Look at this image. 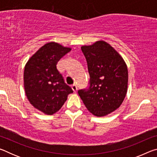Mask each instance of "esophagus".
Segmentation results:
<instances>
[{"instance_id":"1","label":"esophagus","mask_w":157,"mask_h":157,"mask_svg":"<svg viewBox=\"0 0 157 157\" xmlns=\"http://www.w3.org/2000/svg\"><path fill=\"white\" fill-rule=\"evenodd\" d=\"M71 88H72V89L73 90L74 92H76L77 90H78V87H77L76 84H73L72 86H71Z\"/></svg>"}]
</instances>
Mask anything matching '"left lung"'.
Here are the masks:
<instances>
[{
    "mask_svg": "<svg viewBox=\"0 0 157 157\" xmlns=\"http://www.w3.org/2000/svg\"><path fill=\"white\" fill-rule=\"evenodd\" d=\"M81 50L86 57L90 75L88 89L78 91L90 112L105 116L120 107L127 91L128 71L125 62L105 41H98Z\"/></svg>",
    "mask_w": 157,
    "mask_h": 157,
    "instance_id": "8db88e82",
    "label": "left lung"
}]
</instances>
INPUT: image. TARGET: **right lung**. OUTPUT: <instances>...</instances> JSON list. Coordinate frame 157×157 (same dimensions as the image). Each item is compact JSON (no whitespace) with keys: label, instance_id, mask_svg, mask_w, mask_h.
<instances>
[{"label":"right lung","instance_id":"obj_1","mask_svg":"<svg viewBox=\"0 0 157 157\" xmlns=\"http://www.w3.org/2000/svg\"><path fill=\"white\" fill-rule=\"evenodd\" d=\"M71 50V48L49 42L37 50L25 66L26 96L34 108L47 115L57 112L73 92L57 68V62Z\"/></svg>","mask_w":157,"mask_h":157}]
</instances>
